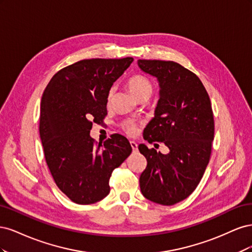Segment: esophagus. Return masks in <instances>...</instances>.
<instances>
[{
    "instance_id": "34e87169",
    "label": "esophagus",
    "mask_w": 252,
    "mask_h": 252,
    "mask_svg": "<svg viewBox=\"0 0 252 252\" xmlns=\"http://www.w3.org/2000/svg\"><path fill=\"white\" fill-rule=\"evenodd\" d=\"M130 145H131V148H132V150H133V151H136V150H138V144H136L135 142L131 141V142H130Z\"/></svg>"
}]
</instances>
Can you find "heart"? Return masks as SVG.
<instances>
[{"label": "heart", "instance_id": "heart-1", "mask_svg": "<svg viewBox=\"0 0 252 252\" xmlns=\"http://www.w3.org/2000/svg\"><path fill=\"white\" fill-rule=\"evenodd\" d=\"M127 87L130 90V93L138 98H141L143 96H150V94H152V84L150 83V81L143 77L141 74H134L132 77H130L127 81ZM113 90H110L109 93V101L112 96ZM125 130L128 134L130 135H134L138 133V127L135 125L131 124V123H127L125 126Z\"/></svg>", "mask_w": 252, "mask_h": 252}]
</instances>
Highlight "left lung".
Wrapping results in <instances>:
<instances>
[{"instance_id":"obj_1","label":"left lung","mask_w":252,"mask_h":252,"mask_svg":"<svg viewBox=\"0 0 252 252\" xmlns=\"http://www.w3.org/2000/svg\"><path fill=\"white\" fill-rule=\"evenodd\" d=\"M140 69L158 83V101L144 130L149 143L162 142L166 155L139 145L147 166L140 188L147 200L170 206L193 192L209 163L215 121L209 95L196 75L172 61L139 60ZM156 145V144H155Z\"/></svg>"}]
</instances>
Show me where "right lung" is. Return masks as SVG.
Masks as SVG:
<instances>
[{
  "label": "right lung",
  "instance_id": "obj_1",
  "mask_svg": "<svg viewBox=\"0 0 252 252\" xmlns=\"http://www.w3.org/2000/svg\"><path fill=\"white\" fill-rule=\"evenodd\" d=\"M132 58L83 60L53 75L41 100L40 136L45 158L61 191L80 205L107 196L109 179L131 154L125 136L95 145L93 122L107 114L111 86Z\"/></svg>",
  "mask_w": 252,
  "mask_h": 252
}]
</instances>
